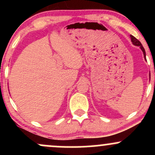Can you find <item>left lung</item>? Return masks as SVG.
I'll list each match as a JSON object with an SVG mask.
<instances>
[{
  "label": "left lung",
  "instance_id": "8db88e82",
  "mask_svg": "<svg viewBox=\"0 0 155 155\" xmlns=\"http://www.w3.org/2000/svg\"><path fill=\"white\" fill-rule=\"evenodd\" d=\"M130 38H131V41H132V43L133 44V45L138 46V47H140V49H141L142 51H143V56H144V58H145V60H146V51H145L144 48H143V46H142L141 43H140V42L138 40V39H137L136 38H135V37L133 36V35H130Z\"/></svg>",
  "mask_w": 155,
  "mask_h": 155
}]
</instances>
